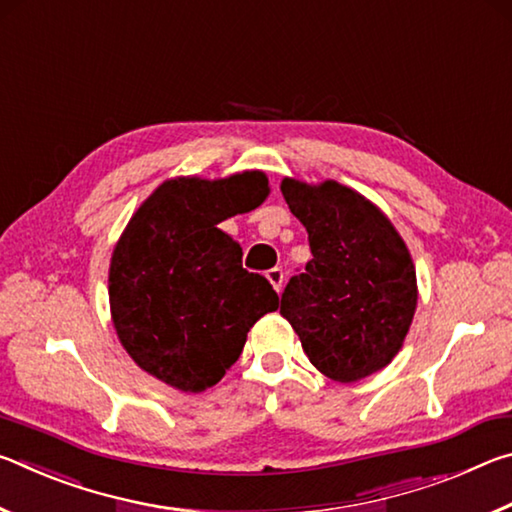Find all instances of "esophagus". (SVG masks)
<instances>
[{"label":"esophagus","instance_id":"34e87169","mask_svg":"<svg viewBox=\"0 0 512 512\" xmlns=\"http://www.w3.org/2000/svg\"><path fill=\"white\" fill-rule=\"evenodd\" d=\"M266 277H268V282L273 284V289L280 293L282 287H284V271H282V268H271V271H266Z\"/></svg>","mask_w":512,"mask_h":512}]
</instances>
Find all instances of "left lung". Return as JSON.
<instances>
[{
	"mask_svg": "<svg viewBox=\"0 0 512 512\" xmlns=\"http://www.w3.org/2000/svg\"><path fill=\"white\" fill-rule=\"evenodd\" d=\"M291 214L305 225L311 257L282 293L280 314L325 377L352 384L402 350L418 305L409 248L391 219L336 180H282Z\"/></svg>",
	"mask_w": 512,
	"mask_h": 512,
	"instance_id": "1",
	"label": "left lung"
}]
</instances>
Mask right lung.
<instances>
[{
	"mask_svg": "<svg viewBox=\"0 0 512 512\" xmlns=\"http://www.w3.org/2000/svg\"><path fill=\"white\" fill-rule=\"evenodd\" d=\"M264 171L178 176L137 207L110 257V316L119 343L151 377L183 393L221 381L259 318L280 298L241 266L219 223L266 201Z\"/></svg>",
	"mask_w": 512,
	"mask_h": 512,
	"instance_id": "right-lung-1",
	"label": "right lung"
}]
</instances>
